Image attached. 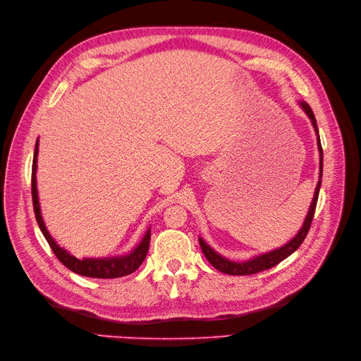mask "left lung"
<instances>
[{
  "label": "left lung",
  "instance_id": "obj_1",
  "mask_svg": "<svg viewBox=\"0 0 361 361\" xmlns=\"http://www.w3.org/2000/svg\"><path fill=\"white\" fill-rule=\"evenodd\" d=\"M300 106L302 107V110L305 111V114L308 116V118L312 120V125L316 130L317 135V147H319V154H320V171H319V182L316 186V191H314V197L312 201L310 209H308V213L305 216V220L302 223V228L298 231V233L295 235V238L290 239L289 243H286L283 247L278 248V250H273L269 252H264L262 255H257L254 259H250L247 262H231L225 257L217 254L210 245H207L204 243L202 238H198L201 250L205 255V259L209 260V263H212V266L214 269H217L221 273H226V274H233V276H241V274H254V273H259L267 269H271L273 266L279 264L282 260H285L286 257H289L293 254L305 239L308 231H310L312 226V221H313V216H314V210H316V204H317V198H319V191H320V185H322V173H323V149H322V144H320V136H319V129H317V123H316V117L313 114V110L310 109V106L307 104V102L301 101Z\"/></svg>",
  "mask_w": 361,
  "mask_h": 361
}]
</instances>
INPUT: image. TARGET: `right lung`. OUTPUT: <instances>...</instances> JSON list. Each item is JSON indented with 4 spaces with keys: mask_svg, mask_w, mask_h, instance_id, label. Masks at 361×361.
Wrapping results in <instances>:
<instances>
[{
    "mask_svg": "<svg viewBox=\"0 0 361 361\" xmlns=\"http://www.w3.org/2000/svg\"><path fill=\"white\" fill-rule=\"evenodd\" d=\"M38 145L39 141L37 140L35 144V152H33V163H32V201H33V212H35V217L39 225L41 232L44 233L47 243L49 244L51 250L54 251L57 259L72 271L82 274V276L88 278H97V279H114L128 276V274L133 273L138 269L142 262L145 260L148 247H149V238H151V229L147 231L145 236L140 245L133 251H130L126 255L118 257H106V259H76L71 252L63 250L56 241L54 238L49 235V232L45 228V223L41 216V207L38 200V190H37V161H38Z\"/></svg>",
    "mask_w": 361,
    "mask_h": 361,
    "instance_id": "add662e5",
    "label": "right lung"
}]
</instances>
